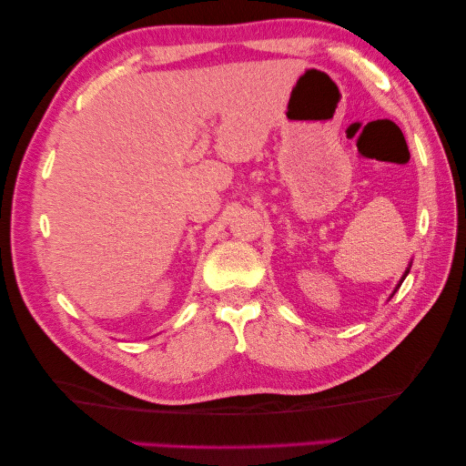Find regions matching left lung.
I'll use <instances>...</instances> for the list:
<instances>
[{"instance_id":"1","label":"left lung","mask_w":466,"mask_h":466,"mask_svg":"<svg viewBox=\"0 0 466 466\" xmlns=\"http://www.w3.org/2000/svg\"><path fill=\"white\" fill-rule=\"evenodd\" d=\"M409 270H410V266H409V268H407V272H404V276H402V279H400V282H399V286H397V289H394V292H397V290L400 289V284H402V280H404V279H407V274H409ZM394 292H392V294H394Z\"/></svg>"}]
</instances>
